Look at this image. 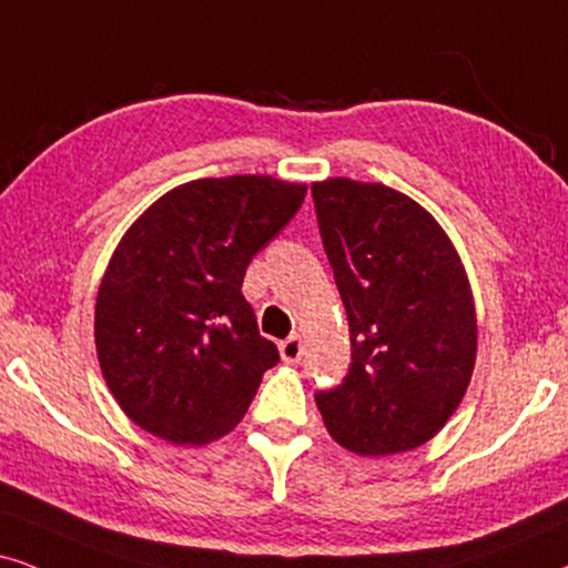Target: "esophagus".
<instances>
[{"label":"esophagus","instance_id":"1","mask_svg":"<svg viewBox=\"0 0 568 568\" xmlns=\"http://www.w3.org/2000/svg\"><path fill=\"white\" fill-rule=\"evenodd\" d=\"M280 356H283V362L298 364L301 356H304V341H301L298 335L285 337V341L280 343Z\"/></svg>","mask_w":568,"mask_h":568}]
</instances>
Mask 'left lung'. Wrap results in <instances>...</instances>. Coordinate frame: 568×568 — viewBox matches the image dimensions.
Wrapping results in <instances>:
<instances>
[{
	"instance_id": "8db88e82",
	"label": "left lung",
	"mask_w": 568,
	"mask_h": 568,
	"mask_svg": "<svg viewBox=\"0 0 568 568\" xmlns=\"http://www.w3.org/2000/svg\"><path fill=\"white\" fill-rule=\"evenodd\" d=\"M312 196L351 333L348 375L314 396L322 419L354 454L412 450L448 422L475 369L464 264L433 214L400 191L329 178Z\"/></svg>"
}]
</instances>
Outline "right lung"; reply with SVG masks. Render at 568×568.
I'll list each match as a JSON object with an SVG mask.
<instances>
[{
  "instance_id": "right-lung-1",
  "label": "right lung",
  "mask_w": 568,
  "mask_h": 568,
  "mask_svg": "<svg viewBox=\"0 0 568 568\" xmlns=\"http://www.w3.org/2000/svg\"><path fill=\"white\" fill-rule=\"evenodd\" d=\"M306 185L204 178L156 199L114 248L93 337L114 400L175 445L239 425L280 362L241 285L248 262L301 210Z\"/></svg>"
}]
</instances>
